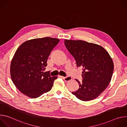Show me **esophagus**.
Wrapping results in <instances>:
<instances>
[{
  "instance_id": "34e87169",
  "label": "esophagus",
  "mask_w": 127,
  "mask_h": 127,
  "mask_svg": "<svg viewBox=\"0 0 127 127\" xmlns=\"http://www.w3.org/2000/svg\"><path fill=\"white\" fill-rule=\"evenodd\" d=\"M60 77H61L66 81H68L72 79V78L70 76H68L66 77H63V76H60Z\"/></svg>"
}]
</instances>
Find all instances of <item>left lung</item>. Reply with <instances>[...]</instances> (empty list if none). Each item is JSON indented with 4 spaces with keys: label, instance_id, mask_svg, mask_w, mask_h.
I'll return each mask as SVG.
<instances>
[{
    "label": "left lung",
    "instance_id": "obj_1",
    "mask_svg": "<svg viewBox=\"0 0 127 127\" xmlns=\"http://www.w3.org/2000/svg\"><path fill=\"white\" fill-rule=\"evenodd\" d=\"M64 44L73 56L77 67L83 68L82 81L79 89L72 92L83 101L98 97L109 84L114 71V63L108 52L101 46L82 40H65Z\"/></svg>",
    "mask_w": 127,
    "mask_h": 127
}]
</instances>
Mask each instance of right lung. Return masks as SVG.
Instances as JSON below:
<instances>
[{
    "mask_svg": "<svg viewBox=\"0 0 127 127\" xmlns=\"http://www.w3.org/2000/svg\"><path fill=\"white\" fill-rule=\"evenodd\" d=\"M58 39L46 37L23 43L17 49L10 64L13 83L25 95L37 98L52 89L57 76L43 72L50 54L59 42Z\"/></svg>",
    "mask_w": 127,
    "mask_h": 127,
    "instance_id": "1",
    "label": "right lung"
}]
</instances>
